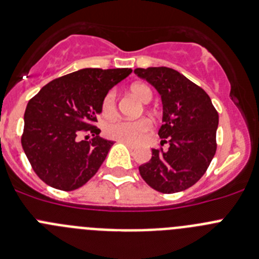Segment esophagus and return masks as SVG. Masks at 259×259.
Masks as SVG:
<instances>
[{"instance_id":"34e87169","label":"esophagus","mask_w":259,"mask_h":259,"mask_svg":"<svg viewBox=\"0 0 259 259\" xmlns=\"http://www.w3.org/2000/svg\"><path fill=\"white\" fill-rule=\"evenodd\" d=\"M122 143L126 144V146L129 147L130 150H134V148H135V144H133V143H127V142H122Z\"/></svg>"}]
</instances>
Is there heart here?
Listing matches in <instances>:
<instances>
[{"label":"heart","mask_w":259,"mask_h":259,"mask_svg":"<svg viewBox=\"0 0 259 259\" xmlns=\"http://www.w3.org/2000/svg\"><path fill=\"white\" fill-rule=\"evenodd\" d=\"M130 92L135 98L143 103H148L152 98L150 88L144 83H133ZM102 116L104 118H113L117 113V102H116V92L109 90L102 101ZM152 129V122L146 117L138 120H116L104 126V134L111 139L127 143H139L146 138L148 132Z\"/></svg>","instance_id":"b5f03b06"}]
</instances>
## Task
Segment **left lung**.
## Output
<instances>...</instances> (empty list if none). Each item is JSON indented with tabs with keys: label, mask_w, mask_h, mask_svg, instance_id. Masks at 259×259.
<instances>
[{
	"label": "left lung",
	"mask_w": 259,
	"mask_h": 259,
	"mask_svg": "<svg viewBox=\"0 0 259 259\" xmlns=\"http://www.w3.org/2000/svg\"><path fill=\"white\" fill-rule=\"evenodd\" d=\"M134 73L158 92L162 122L158 135L167 150H152L139 166L147 185L162 193L181 192L205 174L217 151L218 112L204 90L167 67L137 68Z\"/></svg>",
	"instance_id": "8db88e82"
}]
</instances>
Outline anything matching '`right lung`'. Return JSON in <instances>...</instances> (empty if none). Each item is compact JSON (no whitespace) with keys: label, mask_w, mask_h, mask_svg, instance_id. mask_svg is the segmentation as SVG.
I'll list each match as a JSON object with an SVG mask.
<instances>
[{"label":"right lung","mask_w":259,"mask_h":259,"mask_svg":"<svg viewBox=\"0 0 259 259\" xmlns=\"http://www.w3.org/2000/svg\"><path fill=\"white\" fill-rule=\"evenodd\" d=\"M130 68H83L50 81L28 102L22 147L46 185L62 191L83 186L106 160L113 142L95 126L103 97ZM92 134L93 138L80 139Z\"/></svg>","instance_id":"right-lung-1"}]
</instances>
